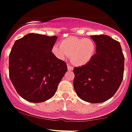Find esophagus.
<instances>
[{"label": "esophagus", "instance_id": "obj_1", "mask_svg": "<svg viewBox=\"0 0 132 132\" xmlns=\"http://www.w3.org/2000/svg\"><path fill=\"white\" fill-rule=\"evenodd\" d=\"M68 70H69V71H72L73 70V66H70V65L68 64Z\"/></svg>", "mask_w": 132, "mask_h": 132}]
</instances>
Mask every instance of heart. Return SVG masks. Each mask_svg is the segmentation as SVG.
<instances>
[{"label":"heart","instance_id":"obj_1","mask_svg":"<svg viewBox=\"0 0 132 132\" xmlns=\"http://www.w3.org/2000/svg\"><path fill=\"white\" fill-rule=\"evenodd\" d=\"M60 46L55 44L52 53L58 59L64 60L70 56L73 65L82 66L88 64L94 56L96 44L91 39L69 37L60 42Z\"/></svg>","mask_w":132,"mask_h":132}]
</instances>
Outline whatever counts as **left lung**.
<instances>
[{
  "label": "left lung",
  "instance_id": "obj_1",
  "mask_svg": "<svg viewBox=\"0 0 132 132\" xmlns=\"http://www.w3.org/2000/svg\"><path fill=\"white\" fill-rule=\"evenodd\" d=\"M96 53L86 65L74 68L73 86L84 101L100 103L112 98L124 74L125 57L119 42L106 35H92Z\"/></svg>",
  "mask_w": 132,
  "mask_h": 132
}]
</instances>
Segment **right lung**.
<instances>
[{"label":"right lung","instance_id":"right-lung-1","mask_svg":"<svg viewBox=\"0 0 132 132\" xmlns=\"http://www.w3.org/2000/svg\"><path fill=\"white\" fill-rule=\"evenodd\" d=\"M57 37L29 34L14 43L9 57V75L19 95L31 103L52 98L67 71L64 61L52 52Z\"/></svg>","mask_w":132,"mask_h":132}]
</instances>
